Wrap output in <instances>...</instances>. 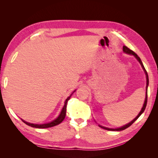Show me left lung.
<instances>
[{
    "mask_svg": "<svg viewBox=\"0 0 158 158\" xmlns=\"http://www.w3.org/2000/svg\"><path fill=\"white\" fill-rule=\"evenodd\" d=\"M123 52H125V53H128V54H130V55H133L134 56H135L136 58H137V60L139 61V63L141 64V67H142V68H143V69L144 70V73H145V74H146V98H145V101H144V103H143V107H142V109H141V111L139 112V114L138 115H137V116L135 118V119H133L132 121L131 122H130L129 123H127V124H126L125 125H123V126H122L121 127H119V128H116V129H114V128H108V127H103V126H101V125H99V126H100V127H102V128H103V129H105V130H109V131H121V130H125V129H126V128H127V127H129L131 125H132L133 124V123L135 122L136 120H137L141 114H142V113L144 111V110H145V109H146V105H147V99H148V95H147V89H148V83H149V81H148V73H147V72H146V69H145V68H144V66H143V63H142V62H141V59H140V58L136 54V53L133 52V51H132L131 49H130L128 47H127L126 46H123Z\"/></svg>",
    "mask_w": 158,
    "mask_h": 158,
    "instance_id": "left-lung-1",
    "label": "left lung"
}]
</instances>
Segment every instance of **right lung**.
<instances>
[{
    "mask_svg": "<svg viewBox=\"0 0 158 158\" xmlns=\"http://www.w3.org/2000/svg\"><path fill=\"white\" fill-rule=\"evenodd\" d=\"M75 91H76V90H74L73 93H74ZM73 93H72V94L69 95L68 98L66 99V100L65 102V105H64L62 109V110H61L60 113L59 114V116H58L55 120H53V121H52V122L47 123H44V124H33V123H30L26 122L25 121H23V120H22V119H21V121H22L26 125H29V126L33 127H35V128H48V127L56 126V125L60 124V123L63 121L64 118H65L67 104H68V100H69V99H70L72 95L73 94Z\"/></svg>",
    "mask_w": 158,
    "mask_h": 158,
    "instance_id": "add662e5",
    "label": "right lung"
}]
</instances>
